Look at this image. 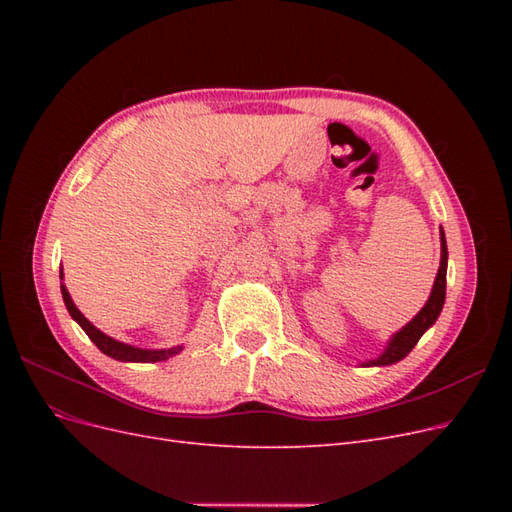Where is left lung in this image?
<instances>
[{
    "mask_svg": "<svg viewBox=\"0 0 512 512\" xmlns=\"http://www.w3.org/2000/svg\"><path fill=\"white\" fill-rule=\"evenodd\" d=\"M446 260H448V252H446V239H444V232H442L440 269H438V277H436V284H433L429 301L425 303V307L421 309V312H418L406 324L404 329L393 335L389 346H386V350L378 356V359L365 363V367H371V365H393V363L401 361V359H404V356H408V352L416 346L418 339L423 337V333L431 327V324L438 320V316L442 312V305H444V297H446Z\"/></svg>",
    "mask_w": 512,
    "mask_h": 512,
    "instance_id": "8db88e82",
    "label": "left lung"
}]
</instances>
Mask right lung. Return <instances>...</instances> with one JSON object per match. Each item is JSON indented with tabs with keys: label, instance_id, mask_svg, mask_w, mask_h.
<instances>
[{
	"label": "right lung",
	"instance_id": "1",
	"mask_svg": "<svg viewBox=\"0 0 512 512\" xmlns=\"http://www.w3.org/2000/svg\"><path fill=\"white\" fill-rule=\"evenodd\" d=\"M61 277V273H59ZM61 294H64V303L68 307L70 316L81 324V329L87 333V337L94 342L106 356H111V359H117V361H126V363H158V361H164L168 359V356H173L181 350V346L177 348H170V350H143V348H134V346H128V344H121L117 342V339L104 335L102 331H98L94 324H91L79 309H76V305L72 303L70 294L66 290V286H61Z\"/></svg>",
	"mask_w": 512,
	"mask_h": 512
}]
</instances>
